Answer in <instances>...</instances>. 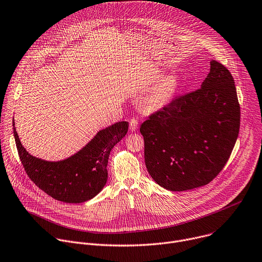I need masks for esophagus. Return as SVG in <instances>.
Listing matches in <instances>:
<instances>
[{
  "instance_id": "esophagus-1",
  "label": "esophagus",
  "mask_w": 262,
  "mask_h": 262,
  "mask_svg": "<svg viewBox=\"0 0 262 262\" xmlns=\"http://www.w3.org/2000/svg\"><path fill=\"white\" fill-rule=\"evenodd\" d=\"M129 128H130V131H132V132L137 130V128H138V121L136 119H131L129 121Z\"/></svg>"
}]
</instances>
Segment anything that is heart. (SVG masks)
<instances>
[{
  "label": "heart",
  "mask_w": 262,
  "mask_h": 262,
  "mask_svg": "<svg viewBox=\"0 0 262 262\" xmlns=\"http://www.w3.org/2000/svg\"><path fill=\"white\" fill-rule=\"evenodd\" d=\"M160 75H155L152 81L158 80ZM179 90V82L174 77L161 79L143 99L141 105L145 112H157L166 107Z\"/></svg>",
  "instance_id": "b5f03b06"
}]
</instances>
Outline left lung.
Masks as SVG:
<instances>
[{
	"label": "left lung",
	"mask_w": 262,
	"mask_h": 262,
	"mask_svg": "<svg viewBox=\"0 0 262 262\" xmlns=\"http://www.w3.org/2000/svg\"><path fill=\"white\" fill-rule=\"evenodd\" d=\"M239 124L233 77L212 60L200 89L174 97L141 124L148 173L170 191L207 185L227 163Z\"/></svg>",
	"instance_id": "8db88e82"
}]
</instances>
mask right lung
<instances>
[{
  "instance_id": "obj_1",
  "label": "right lung",
  "mask_w": 262,
  "mask_h": 262,
  "mask_svg": "<svg viewBox=\"0 0 262 262\" xmlns=\"http://www.w3.org/2000/svg\"><path fill=\"white\" fill-rule=\"evenodd\" d=\"M129 123L119 122L97 135L70 158L48 162L30 155L23 146L13 122V134L23 166L32 182L50 197L80 203L96 196L107 181L108 157L128 132Z\"/></svg>"
}]
</instances>
